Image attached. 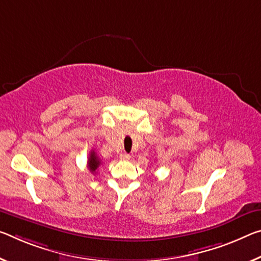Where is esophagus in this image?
I'll list each match as a JSON object with an SVG mask.
<instances>
[{"label": "esophagus", "instance_id": "34e87169", "mask_svg": "<svg viewBox=\"0 0 261 261\" xmlns=\"http://www.w3.org/2000/svg\"><path fill=\"white\" fill-rule=\"evenodd\" d=\"M130 158H131V155L127 154V153H122V154H121L122 160H130Z\"/></svg>", "mask_w": 261, "mask_h": 261}]
</instances>
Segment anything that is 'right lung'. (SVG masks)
<instances>
[{
	"label": "right lung",
	"mask_w": 261,
	"mask_h": 261,
	"mask_svg": "<svg viewBox=\"0 0 261 261\" xmlns=\"http://www.w3.org/2000/svg\"><path fill=\"white\" fill-rule=\"evenodd\" d=\"M101 165V160L98 159V156L96 155V153L95 151L92 150L89 154V158H88V168L89 171L92 173H95L97 171V167Z\"/></svg>",
	"instance_id": "obj_1"
}]
</instances>
